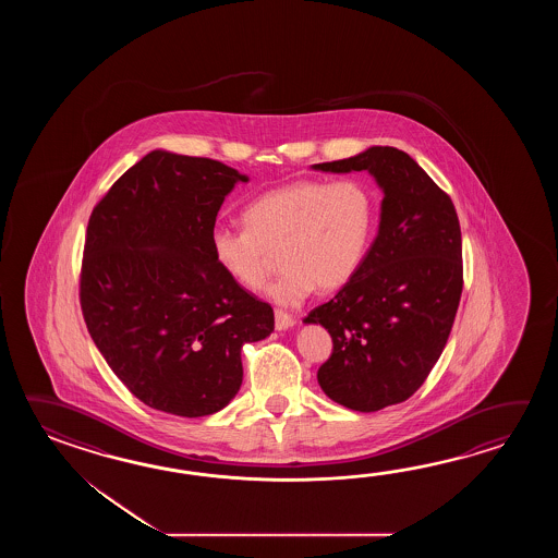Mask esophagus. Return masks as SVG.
I'll return each instance as SVG.
<instances>
[{"instance_id":"esophagus-1","label":"esophagus","mask_w":558,"mask_h":558,"mask_svg":"<svg viewBox=\"0 0 558 558\" xmlns=\"http://www.w3.org/2000/svg\"><path fill=\"white\" fill-rule=\"evenodd\" d=\"M295 323L296 320L291 315H287L284 311H275V327H277V331H287V329L295 327Z\"/></svg>"}]
</instances>
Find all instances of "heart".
<instances>
[{"label":"heart","mask_w":558,"mask_h":558,"mask_svg":"<svg viewBox=\"0 0 558 558\" xmlns=\"http://www.w3.org/2000/svg\"><path fill=\"white\" fill-rule=\"evenodd\" d=\"M247 229L215 227L211 251L221 271L257 289L281 250L284 269L265 295L284 307L303 303L317 287H343L365 259L375 223V202L356 179H299L265 191L245 207Z\"/></svg>","instance_id":"obj_1"}]
</instances>
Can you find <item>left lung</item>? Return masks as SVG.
Masks as SVG:
<instances>
[{
    "mask_svg": "<svg viewBox=\"0 0 558 558\" xmlns=\"http://www.w3.org/2000/svg\"><path fill=\"white\" fill-rule=\"evenodd\" d=\"M311 169L367 171L383 191L377 238L359 271L303 319L331 335V356L317 373L320 389L359 413L403 403L439 361L461 301L463 245L454 205L397 147L373 145Z\"/></svg>",
    "mask_w": 558,
    "mask_h": 558,
    "instance_id": "obj_1",
    "label": "left lung"
}]
</instances>
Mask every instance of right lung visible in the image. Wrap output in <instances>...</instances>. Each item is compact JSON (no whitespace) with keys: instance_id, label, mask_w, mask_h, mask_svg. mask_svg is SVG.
Wrapping results in <instances>:
<instances>
[{"instance_id":"obj_1","label":"right lung","mask_w":558,"mask_h":558,"mask_svg":"<svg viewBox=\"0 0 558 558\" xmlns=\"http://www.w3.org/2000/svg\"><path fill=\"white\" fill-rule=\"evenodd\" d=\"M250 178L221 161L155 149L95 205L82 308L119 380L169 415L221 411L243 380L241 349L269 337L274 308L215 263L211 231Z\"/></svg>"}]
</instances>
